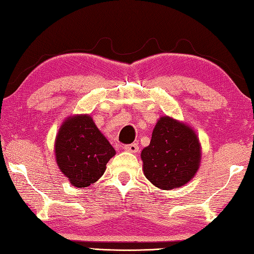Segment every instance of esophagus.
<instances>
[{"mask_svg":"<svg viewBox=\"0 0 254 254\" xmlns=\"http://www.w3.org/2000/svg\"><path fill=\"white\" fill-rule=\"evenodd\" d=\"M123 148H124V151L130 152V153H137L138 152V145L136 143L127 144V145H124Z\"/></svg>","mask_w":254,"mask_h":254,"instance_id":"34e87169","label":"esophagus"}]
</instances>
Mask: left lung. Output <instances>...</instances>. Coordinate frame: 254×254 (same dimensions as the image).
Here are the masks:
<instances>
[{
    "label": "left lung",
    "instance_id": "1",
    "mask_svg": "<svg viewBox=\"0 0 254 254\" xmlns=\"http://www.w3.org/2000/svg\"><path fill=\"white\" fill-rule=\"evenodd\" d=\"M144 175L154 186L172 190L190 182L199 170L201 145L196 132L168 116L155 124L150 145L141 152Z\"/></svg>",
    "mask_w": 254,
    "mask_h": 254
}]
</instances>
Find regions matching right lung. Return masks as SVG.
Here are the masks:
<instances>
[{"instance_id": "right-lung-1", "label": "right lung", "mask_w": 254, "mask_h": 254, "mask_svg": "<svg viewBox=\"0 0 254 254\" xmlns=\"http://www.w3.org/2000/svg\"><path fill=\"white\" fill-rule=\"evenodd\" d=\"M116 150L89 114L68 117L55 138L59 170L77 188L88 187L100 178Z\"/></svg>"}]
</instances>
